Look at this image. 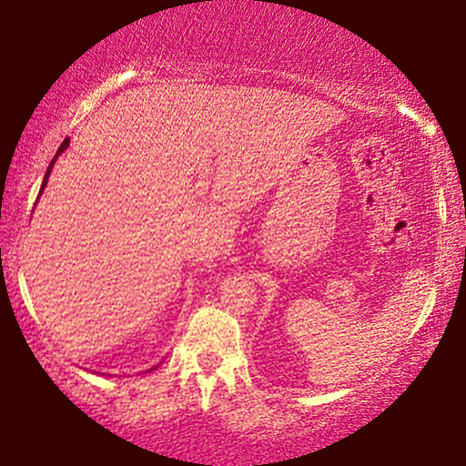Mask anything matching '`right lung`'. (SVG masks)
Segmentation results:
<instances>
[{
    "label": "right lung",
    "mask_w": 466,
    "mask_h": 466,
    "mask_svg": "<svg viewBox=\"0 0 466 466\" xmlns=\"http://www.w3.org/2000/svg\"><path fill=\"white\" fill-rule=\"evenodd\" d=\"M67 146H69V139L66 137V139H63V144L59 146V150H56V155H55V158H53V161H50V165H48V169H46V176H44V182H42V188H40V193H42V190H44V187H46V182H48V176H50V169H53V165H55V161H56V157H59V155H61V152L67 148Z\"/></svg>",
    "instance_id": "obj_1"
}]
</instances>
